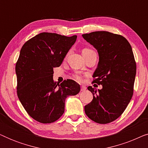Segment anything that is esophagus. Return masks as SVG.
I'll return each instance as SVG.
<instances>
[{
  "mask_svg": "<svg viewBox=\"0 0 148 148\" xmlns=\"http://www.w3.org/2000/svg\"><path fill=\"white\" fill-rule=\"evenodd\" d=\"M86 90V86H81V91H82V92H85Z\"/></svg>",
  "mask_w": 148,
  "mask_h": 148,
  "instance_id": "obj_1",
  "label": "esophagus"
}]
</instances>
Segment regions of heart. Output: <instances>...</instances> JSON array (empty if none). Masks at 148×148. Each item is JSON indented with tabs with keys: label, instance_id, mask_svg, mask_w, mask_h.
I'll return each mask as SVG.
<instances>
[{
	"label": "heart",
	"instance_id": "b5f03b06",
	"mask_svg": "<svg viewBox=\"0 0 148 148\" xmlns=\"http://www.w3.org/2000/svg\"><path fill=\"white\" fill-rule=\"evenodd\" d=\"M92 51H94V50H91V49H90V48H84V49L82 50V54L86 53V52H90ZM75 78L77 81H79V82H81V81L82 80V77H81L80 75H75Z\"/></svg>",
	"mask_w": 148,
	"mask_h": 148
}]
</instances>
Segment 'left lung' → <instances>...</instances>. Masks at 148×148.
Here are the masks:
<instances>
[{
  "mask_svg": "<svg viewBox=\"0 0 148 148\" xmlns=\"http://www.w3.org/2000/svg\"><path fill=\"white\" fill-rule=\"evenodd\" d=\"M82 36L98 52L93 83L102 86L98 92L92 86L88 88L93 100L85 106V112L94 122L106 124L123 114L133 96L136 62L132 48L123 36L108 32H94Z\"/></svg>",
  "mask_w": 148,
  "mask_h": 148,
  "instance_id": "8db88e82",
  "label": "left lung"
}]
</instances>
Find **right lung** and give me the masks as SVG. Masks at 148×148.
I'll return each instance as SVG.
<instances>
[{"instance_id":"add662e5","label":"right lung","mask_w":148,"mask_h":148,"mask_svg":"<svg viewBox=\"0 0 148 148\" xmlns=\"http://www.w3.org/2000/svg\"><path fill=\"white\" fill-rule=\"evenodd\" d=\"M71 37L43 32L22 46L15 66L17 96L32 118L41 123L58 120L64 112L65 99L80 91L73 80L56 84L53 68L60 66L76 41Z\"/></svg>"}]
</instances>
